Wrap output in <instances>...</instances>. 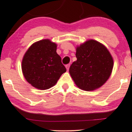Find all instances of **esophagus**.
Segmentation results:
<instances>
[{
    "label": "esophagus",
    "mask_w": 132,
    "mask_h": 132,
    "mask_svg": "<svg viewBox=\"0 0 132 132\" xmlns=\"http://www.w3.org/2000/svg\"><path fill=\"white\" fill-rule=\"evenodd\" d=\"M69 66H70V64H66V69H67V71L69 70Z\"/></svg>",
    "instance_id": "obj_1"
}]
</instances>
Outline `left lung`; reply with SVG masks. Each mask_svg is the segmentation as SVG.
I'll list each match as a JSON object with an SVG mask.
<instances>
[{
  "label": "left lung",
  "mask_w": 132,
  "mask_h": 132,
  "mask_svg": "<svg viewBox=\"0 0 132 132\" xmlns=\"http://www.w3.org/2000/svg\"><path fill=\"white\" fill-rule=\"evenodd\" d=\"M76 56L69 73L79 89L91 91L104 85L109 78L113 66V57L102 43L87 40L76 47Z\"/></svg>",
  "instance_id": "8db88e82"
}]
</instances>
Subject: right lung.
Instances as JSON below:
<instances>
[{"label": "right lung", "mask_w": 132, "mask_h": 132, "mask_svg": "<svg viewBox=\"0 0 132 132\" xmlns=\"http://www.w3.org/2000/svg\"><path fill=\"white\" fill-rule=\"evenodd\" d=\"M56 48L55 43L44 39L33 43L24 54L23 75L33 87L40 90L51 88L66 71Z\"/></svg>", "instance_id": "right-lung-1"}]
</instances>
